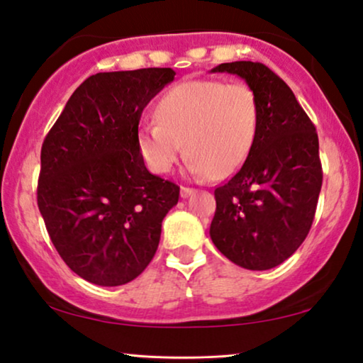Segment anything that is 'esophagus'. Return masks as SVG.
Here are the masks:
<instances>
[{"label": "esophagus", "mask_w": 363, "mask_h": 363, "mask_svg": "<svg viewBox=\"0 0 363 363\" xmlns=\"http://www.w3.org/2000/svg\"><path fill=\"white\" fill-rule=\"evenodd\" d=\"M193 191H195V190H193V188H190V186H182V188H180V195H182V198H188V196L191 195Z\"/></svg>", "instance_id": "1"}]
</instances>
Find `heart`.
<instances>
[{
	"instance_id": "b5f03b06",
	"label": "heart",
	"mask_w": 363,
	"mask_h": 363,
	"mask_svg": "<svg viewBox=\"0 0 363 363\" xmlns=\"http://www.w3.org/2000/svg\"><path fill=\"white\" fill-rule=\"evenodd\" d=\"M157 121L138 130V148L155 173H168L186 152L198 177L235 173L255 147L259 104L245 82L185 81L158 99Z\"/></svg>"
}]
</instances>
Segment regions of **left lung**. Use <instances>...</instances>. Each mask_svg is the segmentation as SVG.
Returning <instances> with one entry per match:
<instances>
[{
  "label": "left lung",
  "instance_id": "left-lung-1",
  "mask_svg": "<svg viewBox=\"0 0 363 363\" xmlns=\"http://www.w3.org/2000/svg\"><path fill=\"white\" fill-rule=\"evenodd\" d=\"M211 72L245 79L259 104V128L242 167L215 190L210 236L235 264L271 269L294 255L314 221L322 186L319 137L291 87L264 64L225 62Z\"/></svg>",
  "mask_w": 363,
  "mask_h": 363
}]
</instances>
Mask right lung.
<instances>
[{
	"instance_id": "add662e5",
	"label": "right lung",
	"mask_w": 363,
	"mask_h": 363,
	"mask_svg": "<svg viewBox=\"0 0 363 363\" xmlns=\"http://www.w3.org/2000/svg\"><path fill=\"white\" fill-rule=\"evenodd\" d=\"M170 67L87 77L44 138L38 206L62 261L92 284L122 286L150 264L180 186L152 175L138 148L148 102Z\"/></svg>"
}]
</instances>
